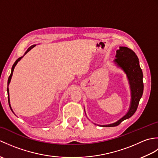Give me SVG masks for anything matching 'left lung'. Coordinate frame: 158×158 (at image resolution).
<instances>
[{
	"label": "left lung",
	"instance_id": "1",
	"mask_svg": "<svg viewBox=\"0 0 158 158\" xmlns=\"http://www.w3.org/2000/svg\"><path fill=\"white\" fill-rule=\"evenodd\" d=\"M115 58L113 60L114 64L123 70L128 81L131 94L130 104L129 109L125 115L114 123L106 125H99L102 127L117 126L123 121L132 117L136 112L143 93V71L136 53L126 47H119V49L116 51Z\"/></svg>",
	"mask_w": 158,
	"mask_h": 158
}]
</instances>
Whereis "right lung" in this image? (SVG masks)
<instances>
[{"mask_svg":"<svg viewBox=\"0 0 158 158\" xmlns=\"http://www.w3.org/2000/svg\"><path fill=\"white\" fill-rule=\"evenodd\" d=\"M36 46V45H32V46H31L30 47V48L26 50V52H25V53H24V55H23V56H22V57H20V58H19L18 60H16V61L15 62V63L13 64V66H12V68H11V75H10V76L9 77V79H8V81H7V94H8V100H9V106H10V109H11V110H12V112H13V110H12V109H11V104H10V98H9V83H10V82H11V77H12V75H13V70H14V69H15V66L17 65V64L18 63V62H19L20 60H21V59L23 58V56H24L26 53H27L30 50H31L33 48H34V47H35Z\"/></svg>","mask_w":158,"mask_h":158,"instance_id":"right-lung-1","label":"right lung"}]
</instances>
